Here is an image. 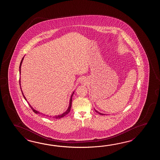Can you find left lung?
Wrapping results in <instances>:
<instances>
[{
	"instance_id": "1",
	"label": "left lung",
	"mask_w": 160,
	"mask_h": 160,
	"mask_svg": "<svg viewBox=\"0 0 160 160\" xmlns=\"http://www.w3.org/2000/svg\"><path fill=\"white\" fill-rule=\"evenodd\" d=\"M94 110H95V112H98V114H101V115H105V114H103V113H101V112H98V111H97V110H96L95 109H94Z\"/></svg>"
}]
</instances>
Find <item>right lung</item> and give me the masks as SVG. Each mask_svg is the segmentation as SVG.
Wrapping results in <instances>:
<instances>
[{
  "instance_id": "right-lung-1",
  "label": "right lung",
  "mask_w": 160,
  "mask_h": 160,
  "mask_svg": "<svg viewBox=\"0 0 160 160\" xmlns=\"http://www.w3.org/2000/svg\"><path fill=\"white\" fill-rule=\"evenodd\" d=\"M23 59H24V57H23L22 58V61L21 62V63H20V66H19V74L21 75V66H22V62H23ZM19 84H20V86H21V91H22V94H23V97H24V98L27 101V99L26 98V97H24V94H23V91L22 90V88H21V78H20V79H19ZM74 92H73L72 93V95H71V97H70V102H69V106H68V109H67V110L65 112H63V113H62L61 114H60V115H58V116H53V118H56V119H60V118H63V117H65L66 115H67L68 114V112H70V109H71V108H72V95L74 94ZM28 105L29 106H30L31 109H32V110H33V112H34L35 113H36V114H42V113H41L40 112H39L37 110H35V109L31 106L30 104L28 103ZM44 115V114H43ZM50 117H51L50 116Z\"/></svg>"
}]
</instances>
